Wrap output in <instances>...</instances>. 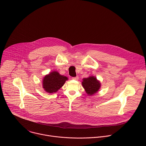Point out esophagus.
<instances>
[{
	"label": "esophagus",
	"instance_id": "34e87169",
	"mask_svg": "<svg viewBox=\"0 0 146 146\" xmlns=\"http://www.w3.org/2000/svg\"><path fill=\"white\" fill-rule=\"evenodd\" d=\"M72 79L73 80H77L78 79V76H76V77H72Z\"/></svg>",
	"mask_w": 146,
	"mask_h": 146
}]
</instances>
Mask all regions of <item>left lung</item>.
I'll return each instance as SVG.
<instances>
[{
	"label": "left lung",
	"mask_w": 146,
	"mask_h": 146,
	"mask_svg": "<svg viewBox=\"0 0 146 146\" xmlns=\"http://www.w3.org/2000/svg\"><path fill=\"white\" fill-rule=\"evenodd\" d=\"M82 85L89 95H94L99 90L100 87V82L96 80V77L93 76L83 79Z\"/></svg>",
	"instance_id": "left-lung-1"
}]
</instances>
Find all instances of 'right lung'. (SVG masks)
I'll list each match as a JSON object with an SVG mask.
<instances>
[{
    "instance_id": "obj_1",
    "label": "right lung",
    "mask_w": 146,
    "mask_h": 146,
    "mask_svg": "<svg viewBox=\"0 0 146 146\" xmlns=\"http://www.w3.org/2000/svg\"><path fill=\"white\" fill-rule=\"evenodd\" d=\"M67 80L66 77L60 75L57 72H51L43 78V88L48 93L55 92L64 86Z\"/></svg>"
}]
</instances>
